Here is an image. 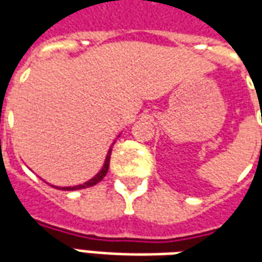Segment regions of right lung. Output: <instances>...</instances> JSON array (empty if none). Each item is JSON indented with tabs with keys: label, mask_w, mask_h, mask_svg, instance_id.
Masks as SVG:
<instances>
[{
	"label": "right lung",
	"mask_w": 262,
	"mask_h": 262,
	"mask_svg": "<svg viewBox=\"0 0 262 262\" xmlns=\"http://www.w3.org/2000/svg\"><path fill=\"white\" fill-rule=\"evenodd\" d=\"M111 153H112V148H109L108 151V156H106V159H105V164H103L102 170L98 172L97 176L91 178L90 181L84 182V184H81V185H75V187H64V188H60V189H64V191H77V189H82V188H88V187H92V185H97L98 182L102 180L103 177L106 176V172H108V168H109V160H111ZM59 189V187H54Z\"/></svg>",
	"instance_id": "add662e5"
}]
</instances>
